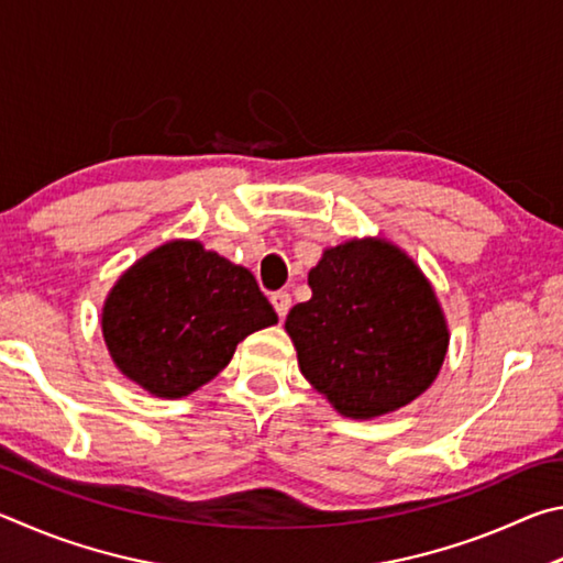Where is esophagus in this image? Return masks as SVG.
Returning <instances> with one entry per match:
<instances>
[{
	"label": "esophagus",
	"instance_id": "1",
	"mask_svg": "<svg viewBox=\"0 0 563 563\" xmlns=\"http://www.w3.org/2000/svg\"><path fill=\"white\" fill-rule=\"evenodd\" d=\"M272 303H274V311L279 313V319H284L291 309V294L289 291H274Z\"/></svg>",
	"mask_w": 563,
	"mask_h": 563
}]
</instances>
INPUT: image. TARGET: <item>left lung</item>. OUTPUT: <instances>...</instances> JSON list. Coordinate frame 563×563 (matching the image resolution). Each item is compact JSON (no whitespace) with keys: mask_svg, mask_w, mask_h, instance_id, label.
<instances>
[{"mask_svg":"<svg viewBox=\"0 0 563 563\" xmlns=\"http://www.w3.org/2000/svg\"><path fill=\"white\" fill-rule=\"evenodd\" d=\"M311 299L289 311L299 371L343 418L373 420L422 396L445 363L450 329L412 256L386 236L327 246Z\"/></svg>","mask_w":563,"mask_h":563,"instance_id":"obj_1","label":"left lung"}]
</instances>
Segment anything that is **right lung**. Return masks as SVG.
Here are the masks:
<instances>
[{"label": "right lung", "instance_id": "obj_1", "mask_svg": "<svg viewBox=\"0 0 563 563\" xmlns=\"http://www.w3.org/2000/svg\"><path fill=\"white\" fill-rule=\"evenodd\" d=\"M279 321L254 274L197 240L155 246L118 276L101 311L106 349L155 398L202 388L236 343Z\"/></svg>", "mask_w": 563, "mask_h": 563}]
</instances>
